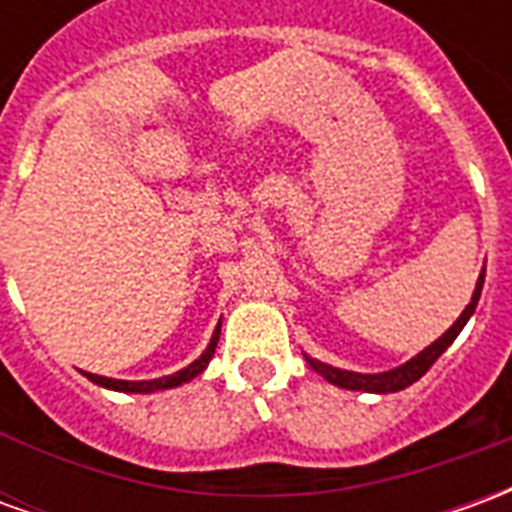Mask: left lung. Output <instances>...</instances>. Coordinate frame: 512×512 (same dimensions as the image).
Masks as SVG:
<instances>
[{
	"instance_id": "left-lung-1",
	"label": "left lung",
	"mask_w": 512,
	"mask_h": 512,
	"mask_svg": "<svg viewBox=\"0 0 512 512\" xmlns=\"http://www.w3.org/2000/svg\"><path fill=\"white\" fill-rule=\"evenodd\" d=\"M483 279H485V268L483 274H480V279H477V288H474V296L472 301H469V307L461 312V318L452 323L447 332L441 334L439 340L433 345H428L422 354H417L411 362H406V365L395 367V370H389V373H378V376H362V373H348V370H337V367H329V365H321V362H315V359H310V367L315 370V373H321L329 384L334 386H343V389H362V392H381V395H386V392H400V389H406V386H411L417 378H422L425 373L430 370V365L439 359L444 351H447V345L461 334V329L466 326V321H469V315L474 312V307H477V301H480V290H483Z\"/></svg>"
}]
</instances>
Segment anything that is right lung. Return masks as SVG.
<instances>
[{
	"label": "right lung",
	"mask_w": 512,
	"mask_h": 512,
	"mask_svg": "<svg viewBox=\"0 0 512 512\" xmlns=\"http://www.w3.org/2000/svg\"><path fill=\"white\" fill-rule=\"evenodd\" d=\"M219 326H222V323H219ZM219 326H216V332H213L211 337V345L205 348V354H202L200 359H194L189 367H183V370H178V373H172V376L156 378V381H115V378L87 373V378L95 381V384L106 386V389H117V392H156V389H172V386L186 384V381H191L194 376H200L202 370L208 367V362H211L213 351H216V343H219Z\"/></svg>",
	"instance_id": "obj_1"
}]
</instances>
